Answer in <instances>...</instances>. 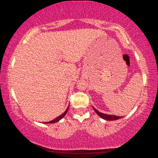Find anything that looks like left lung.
Wrapping results in <instances>:
<instances>
[{"instance_id":"8db88e82","label":"left lung","mask_w":158,"mask_h":158,"mask_svg":"<svg viewBox=\"0 0 158 158\" xmlns=\"http://www.w3.org/2000/svg\"><path fill=\"white\" fill-rule=\"evenodd\" d=\"M94 108V110H95V112H96V113L98 114L99 116L102 118L104 119V120H107V121H113V120H118V119H120L121 118V116H117V115H108V114H104V113H100L98 110H97L96 109V108Z\"/></svg>"}]
</instances>
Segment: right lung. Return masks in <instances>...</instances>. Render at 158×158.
Returning a JSON list of instances; mask_svg holds the SVG:
<instances>
[{
    "label": "right lung",
    "instance_id": "right-lung-1",
    "mask_svg": "<svg viewBox=\"0 0 158 158\" xmlns=\"http://www.w3.org/2000/svg\"><path fill=\"white\" fill-rule=\"evenodd\" d=\"M68 108H69V106H68V107L67 110H66L65 111H64L63 113H62V114H61V115H60V116H58L57 118H56L54 119V120H52V121H48V122H45V123H56V122H58L59 121H60L61 119H62V118H63V117L64 116V115H66V113H68Z\"/></svg>",
    "mask_w": 158,
    "mask_h": 158
}]
</instances>
